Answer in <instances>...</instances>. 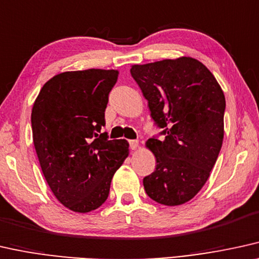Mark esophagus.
<instances>
[{
    "label": "esophagus",
    "mask_w": 259,
    "mask_h": 259,
    "mask_svg": "<svg viewBox=\"0 0 259 259\" xmlns=\"http://www.w3.org/2000/svg\"><path fill=\"white\" fill-rule=\"evenodd\" d=\"M129 143H130V148H132L133 150H135V149L139 148V145H140L139 140H130Z\"/></svg>",
    "instance_id": "obj_1"
}]
</instances>
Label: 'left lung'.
I'll list each match as a JSON object with an SVG mask.
<instances>
[{
  "label": "left lung",
  "mask_w": 259,
  "mask_h": 259,
  "mask_svg": "<svg viewBox=\"0 0 259 259\" xmlns=\"http://www.w3.org/2000/svg\"><path fill=\"white\" fill-rule=\"evenodd\" d=\"M132 76L148 101L163 140L149 139L156 167L143 178L147 195L175 207L189 202L208 181L224 141V91L202 62L183 56L134 64Z\"/></svg>",
  "instance_id": "1"
}]
</instances>
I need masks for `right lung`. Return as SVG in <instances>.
<instances>
[{
	"label": "right lung",
	"mask_w": 259,
	"mask_h": 259,
	"mask_svg": "<svg viewBox=\"0 0 259 259\" xmlns=\"http://www.w3.org/2000/svg\"><path fill=\"white\" fill-rule=\"evenodd\" d=\"M118 70L64 71L45 82L32 107L35 153L48 185L64 207L96 210L129 155L126 140H107L109 93Z\"/></svg>",
	"instance_id": "right-lung-1"
}]
</instances>
